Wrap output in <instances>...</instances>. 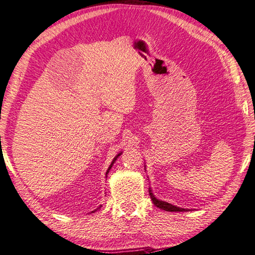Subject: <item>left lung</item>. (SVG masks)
Returning a JSON list of instances; mask_svg holds the SVG:
<instances>
[{
	"instance_id": "obj_1",
	"label": "left lung",
	"mask_w": 255,
	"mask_h": 255,
	"mask_svg": "<svg viewBox=\"0 0 255 255\" xmlns=\"http://www.w3.org/2000/svg\"><path fill=\"white\" fill-rule=\"evenodd\" d=\"M148 194H150L151 196V200L153 204H154L155 206H157L158 209L161 210H164V211H167V212H186V209H182V208H179V206H175V205H172L171 203H167V202H164V201H161V200H157L154 194L152 193V190L151 187L148 189Z\"/></svg>"
}]
</instances>
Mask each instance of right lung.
Listing matches in <instances>:
<instances>
[{
  "label": "right lung",
  "instance_id": "right-lung-1",
  "mask_svg": "<svg viewBox=\"0 0 255 255\" xmlns=\"http://www.w3.org/2000/svg\"><path fill=\"white\" fill-rule=\"evenodd\" d=\"M121 154H122V152H120V153H119V154H118L117 156H115V157L113 158V161H112V163H111V165H110V166H109V169H108L107 173H105V176H108V174H109V172H110V170H111V169H112V166H113V164H114V162H115V161H117V158H118V157H119L120 155H121ZM101 206H102V205H100V206H99V208H97V209H95L94 211H92V213H94V212H95V211H98V210H99V209L101 208Z\"/></svg>",
  "mask_w": 255,
  "mask_h": 255
}]
</instances>
